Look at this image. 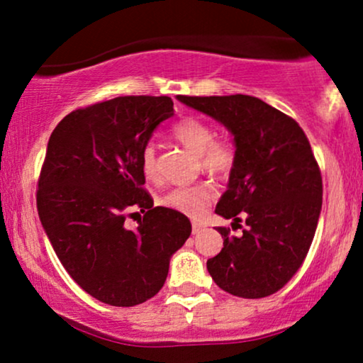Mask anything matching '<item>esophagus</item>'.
<instances>
[{
    "mask_svg": "<svg viewBox=\"0 0 363 363\" xmlns=\"http://www.w3.org/2000/svg\"><path fill=\"white\" fill-rule=\"evenodd\" d=\"M205 228V225L199 223V222H193V234H199V232Z\"/></svg>",
    "mask_w": 363,
    "mask_h": 363,
    "instance_id": "1",
    "label": "esophagus"
}]
</instances>
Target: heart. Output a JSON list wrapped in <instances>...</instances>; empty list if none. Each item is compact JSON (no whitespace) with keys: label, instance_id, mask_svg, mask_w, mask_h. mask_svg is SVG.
Returning a JSON list of instances; mask_svg holds the SVG:
<instances>
[{"label":"heart","instance_id":"b5f03b06","mask_svg":"<svg viewBox=\"0 0 363 363\" xmlns=\"http://www.w3.org/2000/svg\"><path fill=\"white\" fill-rule=\"evenodd\" d=\"M172 136L199 158L205 172L215 177H227L235 167L237 152L232 141L215 138V129L199 118L181 119L174 124ZM141 170L148 179L157 176V152L152 143L141 150ZM215 189L208 182L179 186L165 193L164 205L189 216H199L213 199Z\"/></svg>","mask_w":363,"mask_h":363}]
</instances>
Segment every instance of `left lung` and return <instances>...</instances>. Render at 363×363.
I'll list each match as a JSON object with an SVG mask.
<instances>
[{"label": "left lung", "mask_w": 363, "mask_h": 363, "mask_svg": "<svg viewBox=\"0 0 363 363\" xmlns=\"http://www.w3.org/2000/svg\"><path fill=\"white\" fill-rule=\"evenodd\" d=\"M177 99L222 123L235 143L215 213L247 227L239 237L216 228L223 247L206 261L208 273L235 297H268L298 272L318 228L323 177L309 140L297 121L251 95Z\"/></svg>", "instance_id": "8db88e82"}]
</instances>
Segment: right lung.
I'll list each match as a JSON object with an SVG mask.
<instances>
[{"label":"right lung","mask_w":363,"mask_h":363,"mask_svg":"<svg viewBox=\"0 0 363 363\" xmlns=\"http://www.w3.org/2000/svg\"><path fill=\"white\" fill-rule=\"evenodd\" d=\"M170 97L128 95L69 112L54 128L37 189V210L61 264L86 294L116 307L143 303L164 286L191 222L153 206L143 189L141 150ZM141 211L139 228L123 222Z\"/></svg>","instance_id":"1"}]
</instances>
